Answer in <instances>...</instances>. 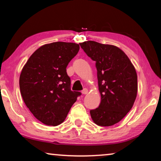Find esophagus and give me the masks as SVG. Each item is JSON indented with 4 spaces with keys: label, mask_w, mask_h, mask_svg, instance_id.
<instances>
[{
    "label": "esophagus",
    "mask_w": 161,
    "mask_h": 161,
    "mask_svg": "<svg viewBox=\"0 0 161 161\" xmlns=\"http://www.w3.org/2000/svg\"><path fill=\"white\" fill-rule=\"evenodd\" d=\"M81 93H82L83 94H86L87 93H88V89L84 88L82 91H81Z\"/></svg>",
    "instance_id": "obj_1"
}]
</instances>
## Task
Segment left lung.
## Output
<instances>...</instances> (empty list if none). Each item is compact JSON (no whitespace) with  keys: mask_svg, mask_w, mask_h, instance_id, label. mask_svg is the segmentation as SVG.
<instances>
[{"mask_svg":"<svg viewBox=\"0 0 161 161\" xmlns=\"http://www.w3.org/2000/svg\"><path fill=\"white\" fill-rule=\"evenodd\" d=\"M87 56L96 62L101 103L90 110L98 126L118 123L131 109L138 91L137 74L131 62L121 49L95 41L80 43Z\"/></svg>","mask_w":161,"mask_h":161,"instance_id":"1","label":"left lung"}]
</instances>
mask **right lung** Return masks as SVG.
I'll use <instances>...</instances> for the list:
<instances>
[{"mask_svg": "<svg viewBox=\"0 0 161 161\" xmlns=\"http://www.w3.org/2000/svg\"><path fill=\"white\" fill-rule=\"evenodd\" d=\"M79 50L80 45L73 42L46 44L30 57L22 69V97L33 116L45 125L62 124L81 94L71 90L66 69Z\"/></svg>", "mask_w": 161, "mask_h": 161, "instance_id": "obj_1", "label": "right lung"}]
</instances>
